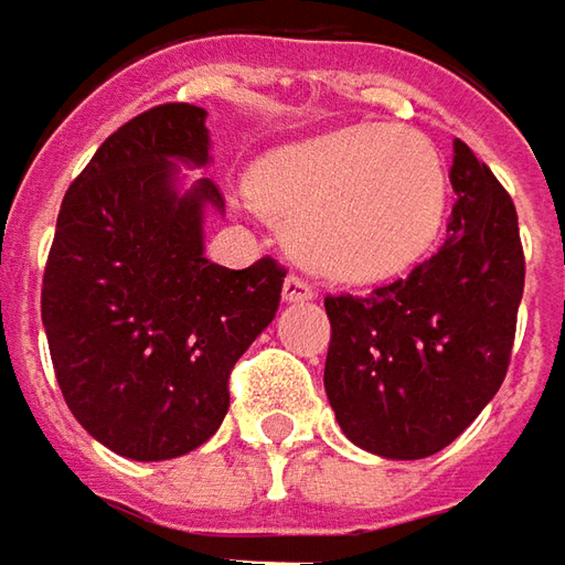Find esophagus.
I'll return each instance as SVG.
<instances>
[{
  "label": "esophagus",
  "mask_w": 565,
  "mask_h": 565,
  "mask_svg": "<svg viewBox=\"0 0 565 565\" xmlns=\"http://www.w3.org/2000/svg\"><path fill=\"white\" fill-rule=\"evenodd\" d=\"M316 297V287L300 278V275H287L284 278V300L287 302H306Z\"/></svg>",
  "instance_id": "obj_1"
}]
</instances>
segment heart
Returning <instances> with one entry per match:
<instances>
[{"label":"heart","instance_id":"heart-1","mask_svg":"<svg viewBox=\"0 0 565 565\" xmlns=\"http://www.w3.org/2000/svg\"><path fill=\"white\" fill-rule=\"evenodd\" d=\"M256 200L287 224L290 249L331 281L394 278L431 249L447 212V171L422 134L350 125L271 156Z\"/></svg>","mask_w":565,"mask_h":565}]
</instances>
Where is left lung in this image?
Listing matches in <instances>:
<instances>
[{
	"instance_id": "1",
	"label": "left lung",
	"mask_w": 565,
	"mask_h": 565,
	"mask_svg": "<svg viewBox=\"0 0 565 565\" xmlns=\"http://www.w3.org/2000/svg\"><path fill=\"white\" fill-rule=\"evenodd\" d=\"M447 241L406 278L365 297H324V394L356 447L387 459L444 450L507 379L525 256L494 171L454 143Z\"/></svg>"
}]
</instances>
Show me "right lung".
<instances>
[{
  "mask_svg": "<svg viewBox=\"0 0 565 565\" xmlns=\"http://www.w3.org/2000/svg\"><path fill=\"white\" fill-rule=\"evenodd\" d=\"M174 162H209L205 108L166 103L118 127L62 200L40 297L68 409L140 462L218 431L231 369L271 324L287 275L271 256L209 263L203 212H224L222 190H178Z\"/></svg>",
  "mask_w": 565,
  "mask_h": 565,
  "instance_id": "add662e5",
  "label": "right lung"
}]
</instances>
